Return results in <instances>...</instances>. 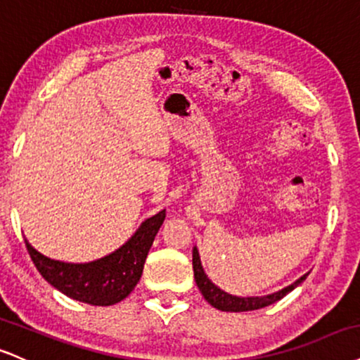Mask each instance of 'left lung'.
<instances>
[{
  "label": "left lung",
  "mask_w": 360,
  "mask_h": 360,
  "mask_svg": "<svg viewBox=\"0 0 360 360\" xmlns=\"http://www.w3.org/2000/svg\"><path fill=\"white\" fill-rule=\"evenodd\" d=\"M193 270H194V280H196V285L199 288V292L202 293L205 300L210 305H213L214 309L223 310V311H248V310H258L263 309V307H268L275 302H278L280 298H283L287 293L292 292L293 288H297L298 285L302 283L307 278L305 274L304 276L293 281L292 285L288 287L278 290V292L270 293V295H263V297H236L231 295V293H226L224 290L207 278V275L205 274V268L201 265V258H199V251L196 246L193 248Z\"/></svg>",
  "instance_id": "left-lung-1"
}]
</instances>
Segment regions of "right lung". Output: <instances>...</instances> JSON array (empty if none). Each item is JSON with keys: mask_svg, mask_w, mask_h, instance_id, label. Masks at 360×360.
Wrapping results in <instances>:
<instances>
[{"mask_svg": "<svg viewBox=\"0 0 360 360\" xmlns=\"http://www.w3.org/2000/svg\"><path fill=\"white\" fill-rule=\"evenodd\" d=\"M166 210L147 218L119 250L89 263H67L51 259L37 251L28 240L27 250L34 266L51 287L89 305L107 307L122 302L141 280L144 263Z\"/></svg>", "mask_w": 360, "mask_h": 360, "instance_id": "obj_1", "label": "right lung"}]
</instances>
